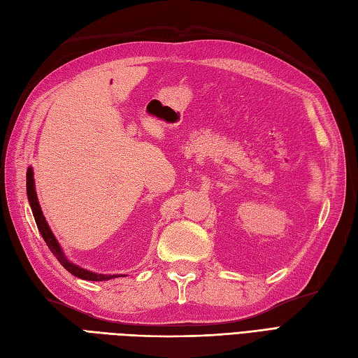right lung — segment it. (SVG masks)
Wrapping results in <instances>:
<instances>
[{
  "mask_svg": "<svg viewBox=\"0 0 358 358\" xmlns=\"http://www.w3.org/2000/svg\"><path fill=\"white\" fill-rule=\"evenodd\" d=\"M27 196H29V203L30 207L33 210V216H34V221L36 225H38L39 231L43 237L45 243L48 245L50 251L54 254V257H56L63 268H65L68 272H71L72 275H76V277L81 278V280H87V281H106V280H112L119 277V275H103V273H96V272H90L85 268H80L77 264H74L72 262H69L66 259V255L63 254L60 245L56 239V236L52 234L51 228L48 225V222L45 221V216L41 210L39 206V201H38V195H36V189H34V178H33V169L29 168L27 171Z\"/></svg>",
  "mask_w": 358,
  "mask_h": 358,
  "instance_id": "add662e5",
  "label": "right lung"
}]
</instances>
